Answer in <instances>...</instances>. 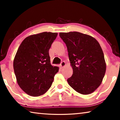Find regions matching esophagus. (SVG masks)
I'll return each mask as SVG.
<instances>
[{
    "mask_svg": "<svg viewBox=\"0 0 120 120\" xmlns=\"http://www.w3.org/2000/svg\"><path fill=\"white\" fill-rule=\"evenodd\" d=\"M65 66H66V63H65L64 61H62L61 63V64H60V68H63Z\"/></svg>",
    "mask_w": 120,
    "mask_h": 120,
    "instance_id": "esophagus-1",
    "label": "esophagus"
}]
</instances>
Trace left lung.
I'll return each instance as SVG.
<instances>
[{
	"label": "left lung",
	"instance_id": "8db88e82",
	"mask_svg": "<svg viewBox=\"0 0 120 120\" xmlns=\"http://www.w3.org/2000/svg\"><path fill=\"white\" fill-rule=\"evenodd\" d=\"M66 44L72 76L67 79L69 85L80 94L92 93L100 86L106 72L104 53L94 38L78 32L60 33Z\"/></svg>",
	"mask_w": 120,
	"mask_h": 120
}]
</instances>
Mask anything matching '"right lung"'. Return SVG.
<instances>
[{
	"instance_id": "add662e5",
	"label": "right lung",
	"mask_w": 120,
	"mask_h": 120,
	"mask_svg": "<svg viewBox=\"0 0 120 120\" xmlns=\"http://www.w3.org/2000/svg\"><path fill=\"white\" fill-rule=\"evenodd\" d=\"M57 33L42 32L27 36L18 49L13 67L18 85L26 94L39 96L51 86L59 67L51 64L49 49Z\"/></svg>"
}]
</instances>
